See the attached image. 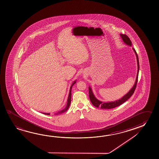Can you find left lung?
<instances>
[{
  "label": "left lung",
  "instance_id": "left-lung-1",
  "mask_svg": "<svg viewBox=\"0 0 159 159\" xmlns=\"http://www.w3.org/2000/svg\"><path fill=\"white\" fill-rule=\"evenodd\" d=\"M120 36L122 38V40L126 44L128 45L131 46L132 43L129 39V38L125 34H120ZM134 52L135 53L136 56V59H137V62H138V73H137V76H136V79L135 83L134 85L133 86V88L130 90V91L128 92L127 94L125 95V96H123L122 98L116 100L115 102H102L99 101V100L96 99V98L94 96L93 93L90 87L89 88V98L91 101L92 104L94 105V107H100L101 109H112L116 107L120 106V105L122 104L124 102H125L126 101H127V100L129 99L131 96L133 95L134 94V91L135 90L136 87V85L138 83V75H139V58H138V54L137 52H136L135 49L133 48Z\"/></svg>",
  "mask_w": 159,
  "mask_h": 159
}]
</instances>
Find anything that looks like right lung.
<instances>
[{
	"label": "right lung",
	"mask_w": 159,
	"mask_h": 159,
	"mask_svg": "<svg viewBox=\"0 0 159 159\" xmlns=\"http://www.w3.org/2000/svg\"><path fill=\"white\" fill-rule=\"evenodd\" d=\"M76 83V81H75L74 83H73V84L71 85V86L70 87V91H69V96H68V102H67V105H66V107H65V109H64L63 110H61V111H59V112L57 113V114H63L64 112H65L68 109V108H69V107L70 106V105L71 103V88H72V87H73V85L74 84ZM43 114H44L48 115H49L50 113H43Z\"/></svg>",
	"instance_id": "add662e5"
}]
</instances>
